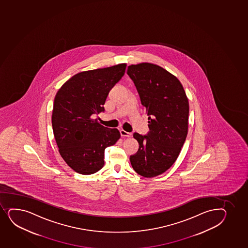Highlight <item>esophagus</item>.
<instances>
[{"instance_id": "1", "label": "esophagus", "mask_w": 248, "mask_h": 248, "mask_svg": "<svg viewBox=\"0 0 248 248\" xmlns=\"http://www.w3.org/2000/svg\"><path fill=\"white\" fill-rule=\"evenodd\" d=\"M120 134H121V136L122 137H128V138H129V137L132 136V133H128V132L123 130V129L120 130Z\"/></svg>"}]
</instances>
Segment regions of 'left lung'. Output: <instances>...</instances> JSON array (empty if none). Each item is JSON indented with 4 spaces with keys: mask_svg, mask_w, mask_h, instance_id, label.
Here are the masks:
<instances>
[{
    "mask_svg": "<svg viewBox=\"0 0 248 248\" xmlns=\"http://www.w3.org/2000/svg\"><path fill=\"white\" fill-rule=\"evenodd\" d=\"M127 74L133 80L148 116L146 135L133 133L139 151L130 155L133 170L152 178L170 168L187 134L189 105L179 80L150 63L132 64Z\"/></svg>",
    "mask_w": 248,
    "mask_h": 248,
    "instance_id": "8db88e82",
    "label": "left lung"
}]
</instances>
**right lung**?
<instances>
[{"label":"right lung","instance_id":"right-lung-1","mask_svg":"<svg viewBox=\"0 0 248 248\" xmlns=\"http://www.w3.org/2000/svg\"><path fill=\"white\" fill-rule=\"evenodd\" d=\"M126 64L78 73L59 89L51 123L59 152L75 172L92 174L104 165L107 147L119 140L117 128L93 120L105 111L109 91L125 72Z\"/></svg>","mask_w":248,"mask_h":248}]
</instances>
